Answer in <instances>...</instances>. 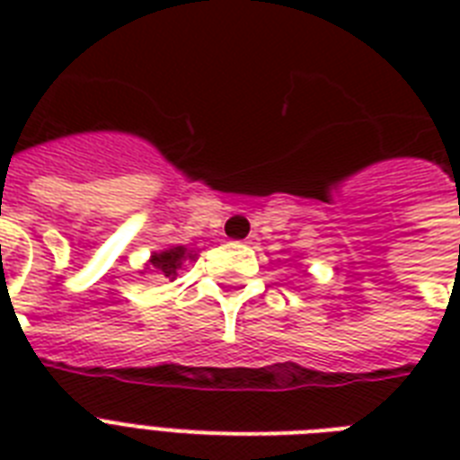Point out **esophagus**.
I'll list each match as a JSON object with an SVG mask.
<instances>
[{
  "label": "esophagus",
  "instance_id": "34e87169",
  "mask_svg": "<svg viewBox=\"0 0 460 460\" xmlns=\"http://www.w3.org/2000/svg\"><path fill=\"white\" fill-rule=\"evenodd\" d=\"M243 243H245V245H255V243H258V234H251V236L245 238Z\"/></svg>",
  "mask_w": 460,
  "mask_h": 460
}]
</instances>
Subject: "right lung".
I'll use <instances>...</instances> for the list:
<instances>
[{
    "instance_id": "obj_1",
    "label": "right lung",
    "mask_w": 460,
    "mask_h": 460,
    "mask_svg": "<svg viewBox=\"0 0 460 460\" xmlns=\"http://www.w3.org/2000/svg\"><path fill=\"white\" fill-rule=\"evenodd\" d=\"M195 258H198V252L188 251L186 245H172V248H166V251L153 252L150 260L146 262V270H150L157 279L173 281L181 267H183V262H186V260L193 262Z\"/></svg>"
}]
</instances>
